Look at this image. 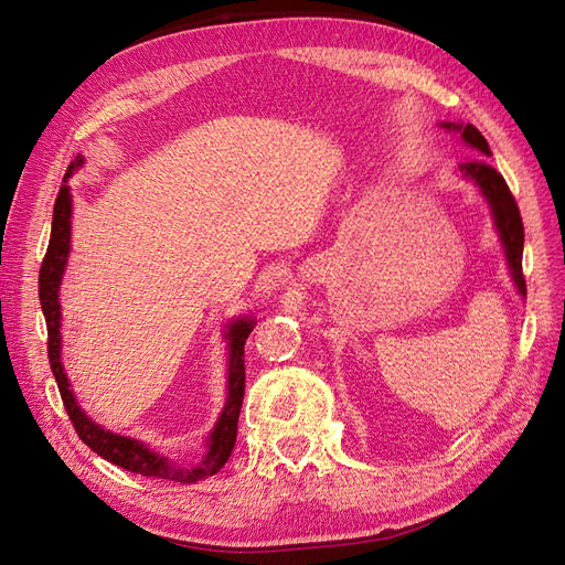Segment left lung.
<instances>
[{
	"instance_id": "left-lung-1",
	"label": "left lung",
	"mask_w": 565,
	"mask_h": 565,
	"mask_svg": "<svg viewBox=\"0 0 565 565\" xmlns=\"http://www.w3.org/2000/svg\"><path fill=\"white\" fill-rule=\"evenodd\" d=\"M448 129H457L461 134L471 148H476L483 156H490L488 141L483 139V134L478 131L473 125H446ZM461 174L467 179L476 181L478 188H481L483 195L488 198L490 207H492V216L494 224H498L500 237L504 243V252L507 259L511 266V276H514V282L519 287V292L525 297V276H523V218L519 212L516 198L511 195L509 185L504 181V177L494 169L486 158H473L459 164Z\"/></svg>"
}]
</instances>
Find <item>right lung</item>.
I'll list each match as a JSON object with an SVG mask.
<instances>
[{"mask_svg":"<svg viewBox=\"0 0 565 565\" xmlns=\"http://www.w3.org/2000/svg\"><path fill=\"white\" fill-rule=\"evenodd\" d=\"M82 164V160H77ZM75 164L67 167L63 181L73 174ZM67 252H71V188L61 185L54 204V221H51V237L49 247L40 266V303L42 313L46 320V353H49V365L54 372L61 401L67 417H71L77 436L82 443L100 455L104 459L113 461V465L122 467L131 473L152 476V478H164V481L174 483H198L202 478L214 476L221 467L226 465L237 436V417H241L243 396H245V341L254 328L249 318H243L231 324L228 330V349H231V361H228V401L224 413H221L214 431L210 436V452L195 467H174L172 461L150 452L143 443L117 436L106 429H100L87 415L82 413L79 405L75 403V396L67 384V377L61 365V303H58V285L63 278V268L67 262Z\"/></svg>","mask_w":565,"mask_h":565,"instance_id":"obj_1","label":"right lung"}]
</instances>
